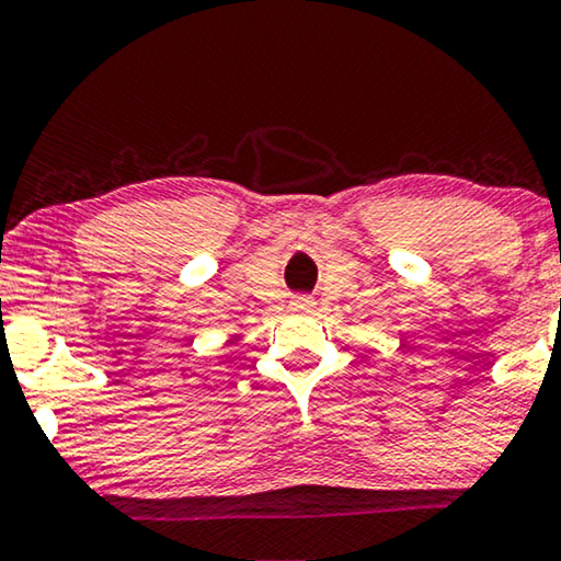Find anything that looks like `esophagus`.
Here are the masks:
<instances>
[{"label": "esophagus", "instance_id": "obj_1", "mask_svg": "<svg viewBox=\"0 0 561 561\" xmlns=\"http://www.w3.org/2000/svg\"><path fill=\"white\" fill-rule=\"evenodd\" d=\"M296 306H298V309H311L313 298H309V296H298V298H296Z\"/></svg>", "mask_w": 561, "mask_h": 561}]
</instances>
